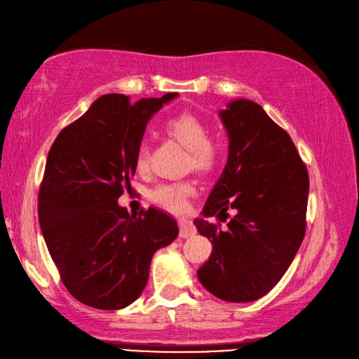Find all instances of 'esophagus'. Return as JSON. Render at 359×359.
I'll use <instances>...</instances> for the list:
<instances>
[{
	"label": "esophagus",
	"mask_w": 359,
	"mask_h": 359,
	"mask_svg": "<svg viewBox=\"0 0 359 359\" xmlns=\"http://www.w3.org/2000/svg\"><path fill=\"white\" fill-rule=\"evenodd\" d=\"M178 224H180L181 238H189V236H193L194 233H196V227H194L191 220L184 219V217H182V219L178 220Z\"/></svg>",
	"instance_id": "1"
}]
</instances>
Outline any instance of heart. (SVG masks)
Returning <instances> with one entry per match:
<instances>
[{
    "instance_id": "obj_1",
    "label": "heart",
    "mask_w": 359,
    "mask_h": 359,
    "mask_svg": "<svg viewBox=\"0 0 359 359\" xmlns=\"http://www.w3.org/2000/svg\"><path fill=\"white\" fill-rule=\"evenodd\" d=\"M165 132L177 139L189 151V165L206 172L219 160V144L208 136V127L199 116L182 112L169 118L163 126ZM148 166V147L140 145L136 154V168L144 170ZM196 191V186L190 180L177 182H160L149 191L151 201L172 211H180L186 206L187 199Z\"/></svg>"
}]
</instances>
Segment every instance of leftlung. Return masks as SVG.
I'll use <instances>...</instances> for the list:
<instances>
[{"instance_id": "8db88e82", "label": "left lung", "mask_w": 359, "mask_h": 359, "mask_svg": "<svg viewBox=\"0 0 359 359\" xmlns=\"http://www.w3.org/2000/svg\"><path fill=\"white\" fill-rule=\"evenodd\" d=\"M229 137V156L193 223L212 244L198 269L202 286L227 302L262 298L285 276L306 233L309 173L290 136L262 106L245 99L219 112ZM236 215L224 230L226 210Z\"/></svg>"}]
</instances>
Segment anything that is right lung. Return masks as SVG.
I'll list each match as a JSON object with an SVG mask.
<instances>
[{
    "mask_svg": "<svg viewBox=\"0 0 359 359\" xmlns=\"http://www.w3.org/2000/svg\"><path fill=\"white\" fill-rule=\"evenodd\" d=\"M178 97H99L52 144L39 193V222L64 286L99 310L130 306L144 292L151 259L178 236V224L157 208L130 215L118 205L136 172L147 124Z\"/></svg>",
    "mask_w": 359,
    "mask_h": 359,
    "instance_id": "right-lung-1",
    "label": "right lung"
}]
</instances>
